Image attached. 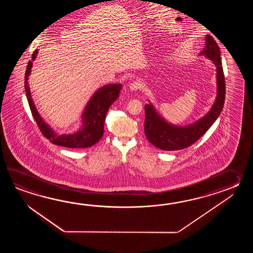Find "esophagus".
I'll return each instance as SVG.
<instances>
[{
	"label": "esophagus",
	"mask_w": 253,
	"mask_h": 253,
	"mask_svg": "<svg viewBox=\"0 0 253 253\" xmlns=\"http://www.w3.org/2000/svg\"><path fill=\"white\" fill-rule=\"evenodd\" d=\"M141 86H142V84L140 83V81H133V82L130 83V85H129V89H130L131 91H137L139 88H141Z\"/></svg>",
	"instance_id": "1"
}]
</instances>
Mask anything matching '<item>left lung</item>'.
<instances>
[{"mask_svg":"<svg viewBox=\"0 0 253 253\" xmlns=\"http://www.w3.org/2000/svg\"><path fill=\"white\" fill-rule=\"evenodd\" d=\"M216 67L217 93L208 113L194 123L178 126L168 122L156 107L145 104V133L146 138L157 148L165 151L181 150L188 147L205 134L221 113L225 99V79L220 59V48L211 35L205 37V47L200 52Z\"/></svg>","mask_w":253,"mask_h":253,"instance_id":"8db88e82","label":"left lung"}]
</instances>
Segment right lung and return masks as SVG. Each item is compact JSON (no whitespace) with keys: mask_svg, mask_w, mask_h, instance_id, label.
I'll use <instances>...</instances> for the list:
<instances>
[{"mask_svg":"<svg viewBox=\"0 0 253 253\" xmlns=\"http://www.w3.org/2000/svg\"><path fill=\"white\" fill-rule=\"evenodd\" d=\"M38 52V49H35L32 55V60L28 62L24 86L33 118L43 135L54 145L69 148H86L97 144L104 134V124L108 108L119 98L122 85L120 83H115L104 85L97 88L82 111L81 125L79 129L69 134H59L42 118L33 102L30 90L28 81L31 75L33 61L36 59Z\"/></svg>","mask_w":253,"mask_h":253,"instance_id":"obj_1","label":"right lung"}]
</instances>
